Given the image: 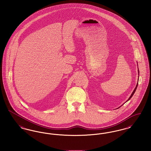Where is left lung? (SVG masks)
<instances>
[{
    "instance_id": "left-lung-1",
    "label": "left lung",
    "mask_w": 151,
    "mask_h": 151,
    "mask_svg": "<svg viewBox=\"0 0 151 151\" xmlns=\"http://www.w3.org/2000/svg\"><path fill=\"white\" fill-rule=\"evenodd\" d=\"M138 73H139V69H138ZM138 83H137V86H136V87H135V89H134V91H133V92H132V94H131V96H130V98H129V99H128V100H127V101H129V100H130V99L131 98V97H132V96H133V95H134V93H135V91H136V90H137V86H138Z\"/></svg>"
}]
</instances>
